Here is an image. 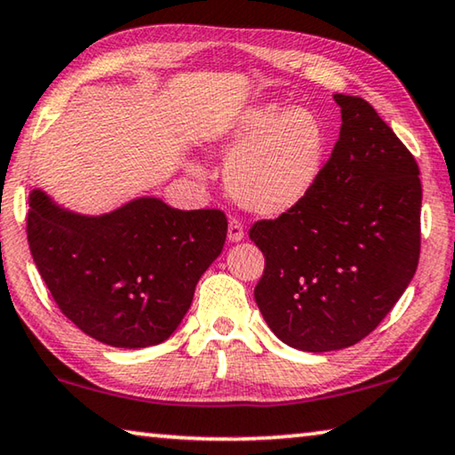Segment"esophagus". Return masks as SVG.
I'll return each mask as SVG.
<instances>
[{
  "label": "esophagus",
  "mask_w": 455,
  "mask_h": 455,
  "mask_svg": "<svg viewBox=\"0 0 455 455\" xmlns=\"http://www.w3.org/2000/svg\"><path fill=\"white\" fill-rule=\"evenodd\" d=\"M243 226L240 221H237L235 218H232L229 220V223H228V240L232 242V243H235V242H242L243 240Z\"/></svg>",
  "instance_id": "obj_1"
}]
</instances>
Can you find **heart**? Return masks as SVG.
<instances>
[{"label":"heart","mask_w":455,"mask_h":455,"mask_svg":"<svg viewBox=\"0 0 455 455\" xmlns=\"http://www.w3.org/2000/svg\"><path fill=\"white\" fill-rule=\"evenodd\" d=\"M213 148L229 156V197L260 218H281L315 188L325 164L327 134L309 109L260 103L223 124Z\"/></svg>","instance_id":"1"}]
</instances>
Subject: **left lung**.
<instances>
[{"instance_id":"8db88e82","label":"left lung","mask_w":455,"mask_h":455,"mask_svg":"<svg viewBox=\"0 0 455 455\" xmlns=\"http://www.w3.org/2000/svg\"><path fill=\"white\" fill-rule=\"evenodd\" d=\"M333 100L339 138L313 193L250 229L267 260L258 309L286 346L315 354L374 331L409 286L421 250L413 155L362 97Z\"/></svg>"}]
</instances>
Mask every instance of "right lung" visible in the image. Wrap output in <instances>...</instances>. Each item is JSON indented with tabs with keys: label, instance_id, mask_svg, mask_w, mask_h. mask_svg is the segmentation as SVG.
<instances>
[{
	"label": "right lung",
	"instance_id": "obj_1",
	"mask_svg": "<svg viewBox=\"0 0 455 455\" xmlns=\"http://www.w3.org/2000/svg\"><path fill=\"white\" fill-rule=\"evenodd\" d=\"M28 205V243L59 309L114 347L169 339L228 234L220 209L180 212L158 197L83 215L34 188Z\"/></svg>",
	"mask_w": 455,
	"mask_h": 455
}]
</instances>
